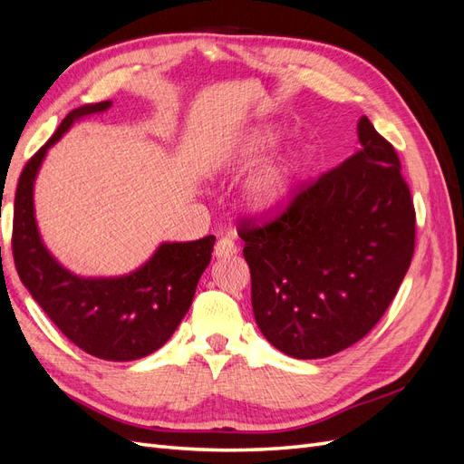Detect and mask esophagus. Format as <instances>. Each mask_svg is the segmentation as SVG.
Masks as SVG:
<instances>
[{"mask_svg":"<svg viewBox=\"0 0 464 464\" xmlns=\"http://www.w3.org/2000/svg\"><path fill=\"white\" fill-rule=\"evenodd\" d=\"M237 254V246L234 244L232 237H220L215 246V256L217 259H227L230 256Z\"/></svg>","mask_w":464,"mask_h":464,"instance_id":"1","label":"esophagus"}]
</instances>
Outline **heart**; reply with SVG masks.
I'll list each match as a JSON object with an SVG mask.
<instances>
[{
	"instance_id": "heart-1",
	"label": "heart",
	"mask_w": 464,
	"mask_h": 464,
	"mask_svg": "<svg viewBox=\"0 0 464 464\" xmlns=\"http://www.w3.org/2000/svg\"><path fill=\"white\" fill-rule=\"evenodd\" d=\"M276 139L278 133L271 128L256 131L237 149V159L247 162L261 159L265 152H269L276 145ZM300 172L302 157L296 152L263 164L246 186L244 199L247 208L259 217H273L280 213L294 198Z\"/></svg>"
}]
</instances>
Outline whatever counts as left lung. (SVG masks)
<instances>
[{"label": "left lung", "instance_id": "8db88e82", "mask_svg": "<svg viewBox=\"0 0 464 464\" xmlns=\"http://www.w3.org/2000/svg\"><path fill=\"white\" fill-rule=\"evenodd\" d=\"M358 141L276 218L237 228L257 325L292 358H327L366 336L412 261L416 213L397 150L366 116Z\"/></svg>", "mask_w": 464, "mask_h": 464}]
</instances>
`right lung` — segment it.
Masks as SVG:
<instances>
[{
	"instance_id": "1",
	"label": "right lung",
	"mask_w": 464,
	"mask_h": 464,
	"mask_svg": "<svg viewBox=\"0 0 464 464\" xmlns=\"http://www.w3.org/2000/svg\"><path fill=\"white\" fill-rule=\"evenodd\" d=\"M110 106L104 101L69 111L50 141L26 162L15 193L11 244L23 285L69 341L101 360L130 362L152 354L174 334L210 263L215 236L164 242L145 265L123 276H77L55 261L34 218L36 174L48 149L77 120Z\"/></svg>"
}]
</instances>
